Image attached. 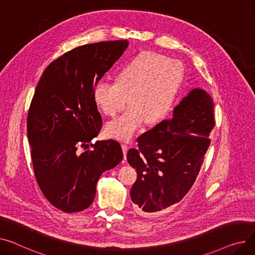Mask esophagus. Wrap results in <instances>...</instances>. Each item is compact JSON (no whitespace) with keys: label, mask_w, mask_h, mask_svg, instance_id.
<instances>
[{"label":"esophagus","mask_w":255,"mask_h":255,"mask_svg":"<svg viewBox=\"0 0 255 255\" xmlns=\"http://www.w3.org/2000/svg\"><path fill=\"white\" fill-rule=\"evenodd\" d=\"M122 148H123V154H124V158L126 159L127 156V151H128V145L126 143H122Z\"/></svg>","instance_id":"obj_1"}]
</instances>
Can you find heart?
I'll return each instance as SVG.
<instances>
[{
	"mask_svg": "<svg viewBox=\"0 0 255 255\" xmlns=\"http://www.w3.org/2000/svg\"><path fill=\"white\" fill-rule=\"evenodd\" d=\"M184 78L178 60L156 52L133 57L117 76V82L101 81L93 89V100L107 116L114 117L129 103L131 108L106 126L108 136L129 140L142 127L161 122L170 112Z\"/></svg>",
	"mask_w": 255,
	"mask_h": 255,
	"instance_id": "heart-1",
	"label": "heart"
}]
</instances>
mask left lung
I'll list each match as a JSON object with an SVG mask.
<instances>
[{
    "label": "left lung",
    "instance_id": "left-lung-1",
    "mask_svg": "<svg viewBox=\"0 0 255 255\" xmlns=\"http://www.w3.org/2000/svg\"><path fill=\"white\" fill-rule=\"evenodd\" d=\"M213 100L201 88L192 89L165 120L137 138L128 163L136 169L131 188L133 208L156 214L176 204L194 184L209 147L214 127Z\"/></svg>",
    "mask_w": 255,
    "mask_h": 255
}]
</instances>
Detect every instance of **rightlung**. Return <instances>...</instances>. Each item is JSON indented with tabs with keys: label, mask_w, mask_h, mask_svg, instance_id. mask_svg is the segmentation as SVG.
Returning a JSON list of instances; mask_svg holds the SVG:
<instances>
[{
	"label": "right lung",
	"mask_w": 255,
	"mask_h": 255,
	"mask_svg": "<svg viewBox=\"0 0 255 255\" xmlns=\"http://www.w3.org/2000/svg\"><path fill=\"white\" fill-rule=\"evenodd\" d=\"M128 45L122 40L77 47L51 62L38 83L27 115L33 171L46 199L63 212L88 208L100 175L123 159L116 140L91 143L103 125L92 93ZM79 146L93 149L80 153Z\"/></svg>",
	"instance_id": "add662e5"
}]
</instances>
